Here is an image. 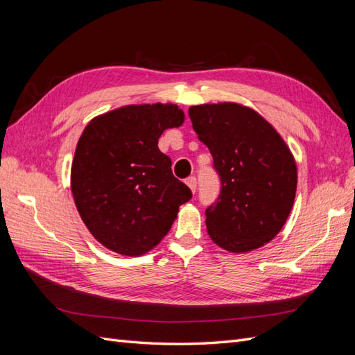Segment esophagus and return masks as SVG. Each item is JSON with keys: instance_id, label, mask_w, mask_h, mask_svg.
<instances>
[{"instance_id": "1", "label": "esophagus", "mask_w": 355, "mask_h": 355, "mask_svg": "<svg viewBox=\"0 0 355 355\" xmlns=\"http://www.w3.org/2000/svg\"><path fill=\"white\" fill-rule=\"evenodd\" d=\"M187 185L189 187V189H191L192 192H196V189H197V179H196L194 176H189V178L187 179Z\"/></svg>"}]
</instances>
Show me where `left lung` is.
Listing matches in <instances>:
<instances>
[{"instance_id":"8db88e82","label":"left lung","mask_w":355,"mask_h":355,"mask_svg":"<svg viewBox=\"0 0 355 355\" xmlns=\"http://www.w3.org/2000/svg\"><path fill=\"white\" fill-rule=\"evenodd\" d=\"M188 112L222 184L218 202L206 210L210 239L231 253L259 249L292 211L297 187L292 151L274 125L245 105L202 103Z\"/></svg>"}]
</instances>
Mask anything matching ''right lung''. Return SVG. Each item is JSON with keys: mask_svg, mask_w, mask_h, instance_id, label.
Listing matches in <instances>:
<instances>
[{"mask_svg": "<svg viewBox=\"0 0 355 355\" xmlns=\"http://www.w3.org/2000/svg\"><path fill=\"white\" fill-rule=\"evenodd\" d=\"M184 121L178 105L158 102L120 106L85 125L71 191L84 225L106 249L132 257L153 250L191 200V189L158 149L163 132Z\"/></svg>", "mask_w": 355, "mask_h": 355, "instance_id": "obj_1", "label": "right lung"}]
</instances>
